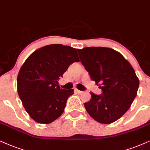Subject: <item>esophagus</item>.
Instances as JSON below:
<instances>
[{
    "mask_svg": "<svg viewBox=\"0 0 150 150\" xmlns=\"http://www.w3.org/2000/svg\"><path fill=\"white\" fill-rule=\"evenodd\" d=\"M75 91H76L78 94H81V93H83V91H79V90H77H77H75Z\"/></svg>",
    "mask_w": 150,
    "mask_h": 150,
    "instance_id": "34e87169",
    "label": "esophagus"
}]
</instances>
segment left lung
Segmentation results:
<instances>
[{"label": "left lung", "mask_w": 150, "mask_h": 150, "mask_svg": "<svg viewBox=\"0 0 150 150\" xmlns=\"http://www.w3.org/2000/svg\"><path fill=\"white\" fill-rule=\"evenodd\" d=\"M77 52L91 79L102 94L91 92L84 107L95 120L110 124L122 116L137 95L139 80L131 64L120 52L105 47H90Z\"/></svg>", "instance_id": "1"}]
</instances>
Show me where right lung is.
<instances>
[{"label":"right lung","mask_w":150,"mask_h":150,"mask_svg":"<svg viewBox=\"0 0 150 150\" xmlns=\"http://www.w3.org/2000/svg\"><path fill=\"white\" fill-rule=\"evenodd\" d=\"M76 49L51 44L32 53L21 68L17 90L23 105L37 122L49 124L63 113L73 89H63L59 79L74 62H79Z\"/></svg>","instance_id":"obj_1"}]
</instances>
